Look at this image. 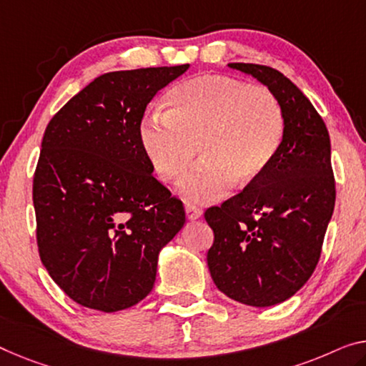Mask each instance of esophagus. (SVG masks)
Segmentation results:
<instances>
[{"label":"esophagus","instance_id":"34e87169","mask_svg":"<svg viewBox=\"0 0 366 366\" xmlns=\"http://www.w3.org/2000/svg\"><path fill=\"white\" fill-rule=\"evenodd\" d=\"M184 212H187V217L189 221H196V219H199L202 216V211L199 207H196L193 204H187L184 206Z\"/></svg>","mask_w":366,"mask_h":366}]
</instances>
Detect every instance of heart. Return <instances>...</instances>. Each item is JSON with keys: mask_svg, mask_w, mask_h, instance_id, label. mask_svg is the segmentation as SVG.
<instances>
[{"mask_svg": "<svg viewBox=\"0 0 366 366\" xmlns=\"http://www.w3.org/2000/svg\"><path fill=\"white\" fill-rule=\"evenodd\" d=\"M168 111L154 109L139 126V142L162 182H177L196 155L202 160L179 183L188 201L224 198L239 182L265 175L285 137V112L267 88L222 75H202L168 93Z\"/></svg>", "mask_w": 366, "mask_h": 366, "instance_id": "b5f03b06", "label": "heart"}]
</instances>
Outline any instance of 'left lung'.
<instances>
[{
    "instance_id": "obj_1",
    "label": "left lung",
    "mask_w": 366,
    "mask_h": 366,
    "mask_svg": "<svg viewBox=\"0 0 366 366\" xmlns=\"http://www.w3.org/2000/svg\"><path fill=\"white\" fill-rule=\"evenodd\" d=\"M229 66L278 98L285 137L265 175L204 212L214 230L207 267L230 300L268 307L296 295L319 262L335 204L330 139L311 101L283 73L255 64Z\"/></svg>"
}]
</instances>
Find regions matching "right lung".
I'll return each instance as SVG.
<instances>
[{
    "label": "right lung",
    "mask_w": 366,
    "mask_h": 366,
    "mask_svg": "<svg viewBox=\"0 0 366 366\" xmlns=\"http://www.w3.org/2000/svg\"><path fill=\"white\" fill-rule=\"evenodd\" d=\"M188 69L104 73L49 122L32 188L39 255L78 305L116 312L142 301L160 250L183 227L182 201L152 175L139 126Z\"/></svg>",
    "instance_id": "right-lung-1"
}]
</instances>
